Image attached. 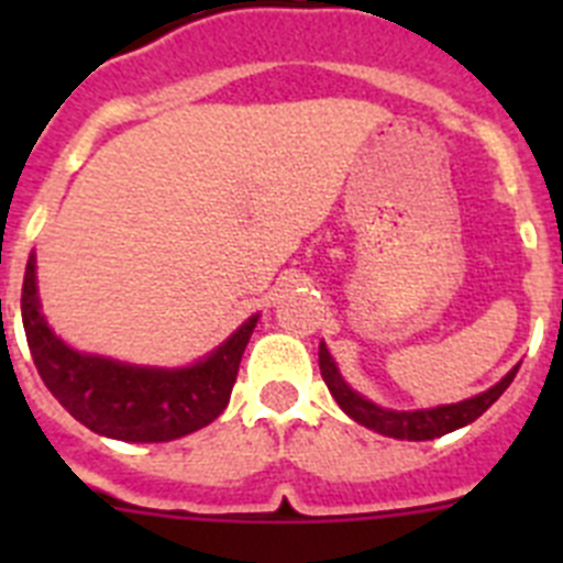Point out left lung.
I'll return each mask as SVG.
<instances>
[{
    "label": "left lung",
    "instance_id": "left-lung-1",
    "mask_svg": "<svg viewBox=\"0 0 563 563\" xmlns=\"http://www.w3.org/2000/svg\"><path fill=\"white\" fill-rule=\"evenodd\" d=\"M318 366H321V377H324L327 389L335 397V402L341 406L346 415L355 422L366 426V429L377 431L383 437H395V440H434V437L451 434V431L462 429L467 422H474L476 417L485 415L490 406L501 397V391L514 383L519 366L507 372L496 386H490L482 395L467 397V400L449 402V406H434V409H415V411H395V409H383L377 402L366 400L363 395H357L350 383L343 380L341 372H338L335 361H332L330 350L318 346Z\"/></svg>",
    "mask_w": 563,
    "mask_h": 563
}]
</instances>
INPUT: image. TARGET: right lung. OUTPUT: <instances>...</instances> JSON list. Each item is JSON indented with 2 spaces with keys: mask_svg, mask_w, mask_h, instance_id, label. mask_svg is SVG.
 <instances>
[{
  "mask_svg": "<svg viewBox=\"0 0 563 563\" xmlns=\"http://www.w3.org/2000/svg\"><path fill=\"white\" fill-rule=\"evenodd\" d=\"M256 321L258 312L191 366H134L64 343L42 312L36 256L24 267L22 324L44 386L81 426L112 440H180L217 420L231 400L239 361Z\"/></svg>",
  "mask_w": 563,
  "mask_h": 563,
  "instance_id": "right-lung-1",
  "label": "right lung"
}]
</instances>
